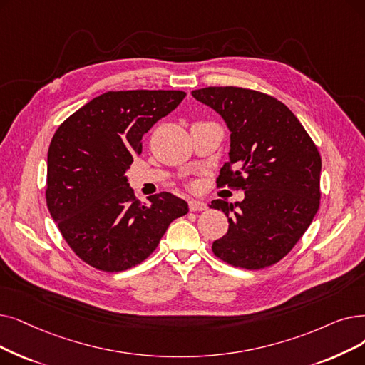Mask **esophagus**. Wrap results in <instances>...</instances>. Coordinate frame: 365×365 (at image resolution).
I'll use <instances>...</instances> for the list:
<instances>
[{"label":"esophagus","mask_w":365,"mask_h":365,"mask_svg":"<svg viewBox=\"0 0 365 365\" xmlns=\"http://www.w3.org/2000/svg\"><path fill=\"white\" fill-rule=\"evenodd\" d=\"M189 210L191 212H202V210H207V204H205L204 201H200V200H189Z\"/></svg>","instance_id":"esophagus-1"}]
</instances>
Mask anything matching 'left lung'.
I'll list each match as a JSON object with an SVG mask.
<instances>
[{
    "label": "left lung",
    "instance_id": "1",
    "mask_svg": "<svg viewBox=\"0 0 365 365\" xmlns=\"http://www.w3.org/2000/svg\"><path fill=\"white\" fill-rule=\"evenodd\" d=\"M192 97L224 119L230 160L217 185L242 187L243 201H212L228 217V232L213 242L217 258L259 270L280 261L319 209L321 155L291 110L262 92L202 88Z\"/></svg>",
    "mask_w": 365,
    "mask_h": 365
}]
</instances>
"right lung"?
Listing matches in <instances>:
<instances>
[{
    "instance_id": "add662e5",
    "label": "right lung",
    "mask_w": 365,
    "mask_h": 365,
    "mask_svg": "<svg viewBox=\"0 0 365 365\" xmlns=\"http://www.w3.org/2000/svg\"><path fill=\"white\" fill-rule=\"evenodd\" d=\"M182 91L106 92L56 130L47 152L46 201L76 255L103 272L145 261L187 202L170 192L134 197L125 173L141 138L185 98Z\"/></svg>"
}]
</instances>
